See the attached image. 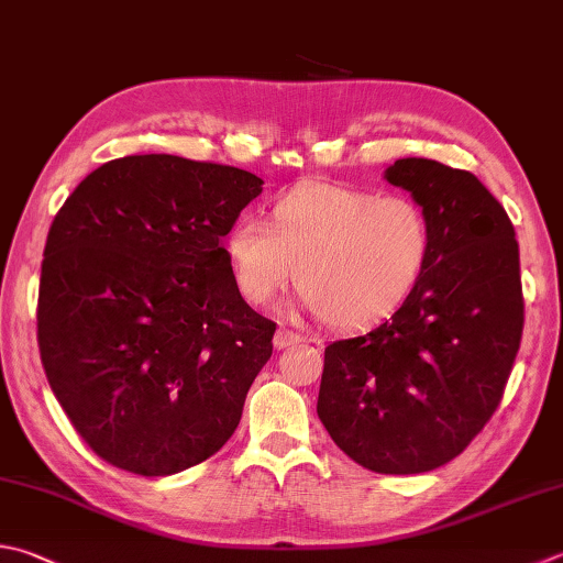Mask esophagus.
<instances>
[{"mask_svg": "<svg viewBox=\"0 0 563 563\" xmlns=\"http://www.w3.org/2000/svg\"><path fill=\"white\" fill-rule=\"evenodd\" d=\"M301 341H303V338L299 333L286 331V328H279V331L274 333V347H277V350H284V347L296 345V343H301Z\"/></svg>", "mask_w": 563, "mask_h": 563, "instance_id": "obj_1", "label": "esophagus"}]
</instances>
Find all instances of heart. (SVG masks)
I'll return each mask as SVG.
<instances>
[{
    "instance_id": "obj_1",
    "label": "heart",
    "mask_w": 563,
    "mask_h": 563,
    "mask_svg": "<svg viewBox=\"0 0 563 563\" xmlns=\"http://www.w3.org/2000/svg\"><path fill=\"white\" fill-rule=\"evenodd\" d=\"M433 247L431 220L409 196L306 184L272 208V225L242 216L225 235L240 294L269 303L294 279L328 325L365 328L417 289Z\"/></svg>"
}]
</instances>
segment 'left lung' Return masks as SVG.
I'll list each match as a JSON object with an SVG mask.
<instances>
[{
  "label": "left lung",
  "mask_w": 563,
  "mask_h": 563,
  "mask_svg": "<svg viewBox=\"0 0 563 563\" xmlns=\"http://www.w3.org/2000/svg\"><path fill=\"white\" fill-rule=\"evenodd\" d=\"M385 178L427 210L429 267L385 323L325 347L316 411L363 468L411 475L453 461L490 421L525 299L515 228L478 178L417 156Z\"/></svg>",
  "instance_id": "obj_1"
}]
</instances>
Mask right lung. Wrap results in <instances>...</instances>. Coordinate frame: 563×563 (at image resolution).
Listing matches in <instances>:
<instances>
[{
	"label": "right lung",
	"mask_w": 563,
	"mask_h": 563,
	"mask_svg": "<svg viewBox=\"0 0 563 563\" xmlns=\"http://www.w3.org/2000/svg\"><path fill=\"white\" fill-rule=\"evenodd\" d=\"M262 184L235 166L124 156L53 218L41 363L73 429L114 468L181 473L235 433L277 323L240 296L222 240Z\"/></svg>",
	"instance_id": "obj_1"
}]
</instances>
